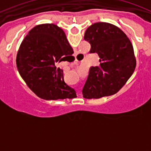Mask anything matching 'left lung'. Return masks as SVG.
<instances>
[{"label": "left lung", "mask_w": 151, "mask_h": 151, "mask_svg": "<svg viewBox=\"0 0 151 151\" xmlns=\"http://www.w3.org/2000/svg\"><path fill=\"white\" fill-rule=\"evenodd\" d=\"M84 39L90 43L89 52L98 54L100 66L89 69L82 90L83 97L97 99L117 93L135 69L132 42L119 28L104 22L89 26Z\"/></svg>", "instance_id": "1"}]
</instances>
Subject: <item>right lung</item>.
<instances>
[{"instance_id": "1", "label": "right lung", "mask_w": 151, "mask_h": 151, "mask_svg": "<svg viewBox=\"0 0 151 151\" xmlns=\"http://www.w3.org/2000/svg\"><path fill=\"white\" fill-rule=\"evenodd\" d=\"M72 47L65 32L57 25L45 23L31 29L21 43L17 56L19 73L36 95L47 101L75 98L76 91L64 82L58 61L72 56Z\"/></svg>"}]
</instances>
